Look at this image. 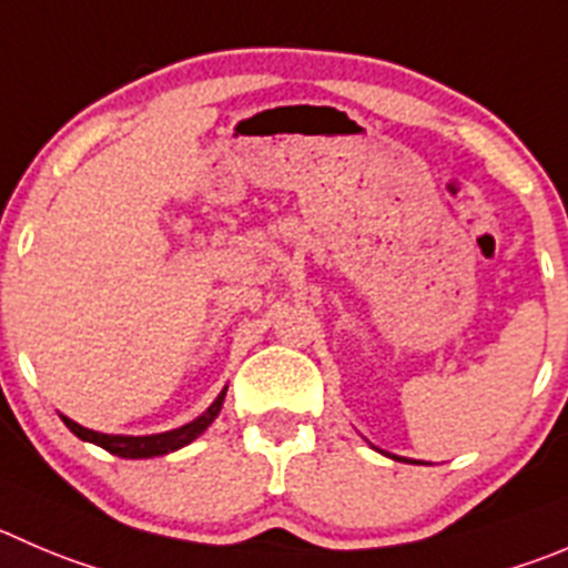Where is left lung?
<instances>
[{
    "instance_id": "obj_1",
    "label": "left lung",
    "mask_w": 568,
    "mask_h": 568,
    "mask_svg": "<svg viewBox=\"0 0 568 568\" xmlns=\"http://www.w3.org/2000/svg\"><path fill=\"white\" fill-rule=\"evenodd\" d=\"M382 455H385V452H382ZM396 460H402V457H396Z\"/></svg>"
}]
</instances>
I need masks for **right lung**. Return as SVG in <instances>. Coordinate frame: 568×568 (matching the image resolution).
Masks as SVG:
<instances>
[{"label":"right lung","instance_id":"add662e5","mask_svg":"<svg viewBox=\"0 0 568 568\" xmlns=\"http://www.w3.org/2000/svg\"><path fill=\"white\" fill-rule=\"evenodd\" d=\"M225 390H229V387H223V393L214 398L212 407H209L203 415H197L192 424H183V426H178V429L161 432V435H139V437L105 435V432H94V429H85V426L74 424V420L67 418V415H61V418H63V424H67L69 429L80 437V440L97 443V446H102V449L111 452V455H116V457L142 460V457H159V455H170V452H175V449H183L186 443H192L194 437L203 435V432L212 426V420L220 415V409H223Z\"/></svg>","mask_w":568,"mask_h":568}]
</instances>
